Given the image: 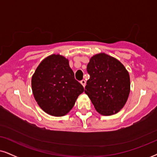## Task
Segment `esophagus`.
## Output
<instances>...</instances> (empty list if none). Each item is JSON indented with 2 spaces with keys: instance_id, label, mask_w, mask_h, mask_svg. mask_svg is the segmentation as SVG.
Segmentation results:
<instances>
[{
  "instance_id": "1",
  "label": "esophagus",
  "mask_w": 157,
  "mask_h": 157,
  "mask_svg": "<svg viewBox=\"0 0 157 157\" xmlns=\"http://www.w3.org/2000/svg\"><path fill=\"white\" fill-rule=\"evenodd\" d=\"M80 83H81V84L82 85V86L84 87V88H85V85H86V81H85V80H81V81H80Z\"/></svg>"
}]
</instances>
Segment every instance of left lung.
I'll return each mask as SVG.
<instances>
[{"instance_id": "8db88e82", "label": "left lung", "mask_w": 157, "mask_h": 157, "mask_svg": "<svg viewBox=\"0 0 157 157\" xmlns=\"http://www.w3.org/2000/svg\"><path fill=\"white\" fill-rule=\"evenodd\" d=\"M90 78L85 93L101 114L117 113L124 106L130 93V76L125 67L105 53L93 56L87 66Z\"/></svg>"}]
</instances>
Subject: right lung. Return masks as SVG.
<instances>
[{
    "mask_svg": "<svg viewBox=\"0 0 157 157\" xmlns=\"http://www.w3.org/2000/svg\"><path fill=\"white\" fill-rule=\"evenodd\" d=\"M32 88L36 101L48 114L61 117L74 106L84 88L75 80L69 61L60 55L45 59L32 77Z\"/></svg>",
    "mask_w": 157,
    "mask_h": 157,
    "instance_id": "obj_1",
    "label": "right lung"
}]
</instances>
